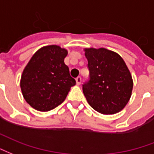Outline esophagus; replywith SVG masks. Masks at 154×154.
Here are the masks:
<instances>
[{"instance_id":"1","label":"esophagus","mask_w":154,"mask_h":154,"mask_svg":"<svg viewBox=\"0 0 154 154\" xmlns=\"http://www.w3.org/2000/svg\"><path fill=\"white\" fill-rule=\"evenodd\" d=\"M75 80H76V85H79L80 84H81V77H80V76L77 77Z\"/></svg>"}]
</instances>
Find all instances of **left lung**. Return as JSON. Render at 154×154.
I'll return each instance as SVG.
<instances>
[{
    "label": "left lung",
    "instance_id": "8db88e82",
    "mask_svg": "<svg viewBox=\"0 0 154 154\" xmlns=\"http://www.w3.org/2000/svg\"><path fill=\"white\" fill-rule=\"evenodd\" d=\"M90 79L83 85L87 102L104 115L121 112L132 94L133 79L126 64L116 52L106 48H85Z\"/></svg>",
    "mask_w": 154,
    "mask_h": 154
}]
</instances>
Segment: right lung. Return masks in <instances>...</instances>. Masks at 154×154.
I'll use <instances>...</instances> for the list:
<instances>
[{
	"label": "right lung",
	"instance_id": "1",
	"mask_svg": "<svg viewBox=\"0 0 154 154\" xmlns=\"http://www.w3.org/2000/svg\"><path fill=\"white\" fill-rule=\"evenodd\" d=\"M67 54L68 51L60 46H45L33 54L23 69L20 88L32 108L40 112L54 109L63 103L75 85L64 62Z\"/></svg>",
	"mask_w": 154,
	"mask_h": 154
}]
</instances>
